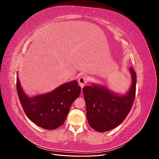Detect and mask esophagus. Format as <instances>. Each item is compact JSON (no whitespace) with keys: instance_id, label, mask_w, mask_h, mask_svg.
Listing matches in <instances>:
<instances>
[{"instance_id":"34e87169","label":"esophagus","mask_w":159,"mask_h":159,"mask_svg":"<svg viewBox=\"0 0 159 159\" xmlns=\"http://www.w3.org/2000/svg\"><path fill=\"white\" fill-rule=\"evenodd\" d=\"M88 82V78L87 75H81L79 78L78 83H79V85L81 88H84L85 85Z\"/></svg>"}]
</instances>
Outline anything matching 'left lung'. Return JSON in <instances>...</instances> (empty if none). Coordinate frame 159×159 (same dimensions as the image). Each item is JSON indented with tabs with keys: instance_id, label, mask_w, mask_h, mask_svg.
Returning a JSON list of instances; mask_svg holds the SVG:
<instances>
[{
	"instance_id": "1",
	"label": "left lung",
	"mask_w": 159,
	"mask_h": 159,
	"mask_svg": "<svg viewBox=\"0 0 159 159\" xmlns=\"http://www.w3.org/2000/svg\"><path fill=\"white\" fill-rule=\"evenodd\" d=\"M132 85L125 95L115 94L106 87L93 84L83 88L89 125L98 132H105L119 125L131 111L135 98L137 75L130 68Z\"/></svg>"
}]
</instances>
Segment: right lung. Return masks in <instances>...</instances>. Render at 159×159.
Instances as JSON below:
<instances>
[{
  "label": "right lung",
  "instance_id": "obj_1",
  "mask_svg": "<svg viewBox=\"0 0 159 159\" xmlns=\"http://www.w3.org/2000/svg\"><path fill=\"white\" fill-rule=\"evenodd\" d=\"M16 90L28 118L38 126L53 130L64 124L71 103L79 97L81 88L78 81H73L64 84L50 93L28 98L17 77Z\"/></svg>",
  "mask_w": 159,
  "mask_h": 159
}]
</instances>
